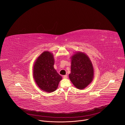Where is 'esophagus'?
I'll use <instances>...</instances> for the list:
<instances>
[{
	"label": "esophagus",
	"instance_id": "esophagus-1",
	"mask_svg": "<svg viewBox=\"0 0 125 125\" xmlns=\"http://www.w3.org/2000/svg\"><path fill=\"white\" fill-rule=\"evenodd\" d=\"M63 78L64 79H67V75H64L63 76Z\"/></svg>",
	"mask_w": 125,
	"mask_h": 125
}]
</instances>
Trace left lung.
Listing matches in <instances>:
<instances>
[{
	"mask_svg": "<svg viewBox=\"0 0 125 125\" xmlns=\"http://www.w3.org/2000/svg\"><path fill=\"white\" fill-rule=\"evenodd\" d=\"M71 68L69 78L77 88L83 89L92 82L94 77L93 67L84 53L78 52L73 55Z\"/></svg>",
	"mask_w": 125,
	"mask_h": 125,
	"instance_id": "left-lung-1",
	"label": "left lung"
}]
</instances>
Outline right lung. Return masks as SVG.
Masks as SVG:
<instances>
[{
    "mask_svg": "<svg viewBox=\"0 0 125 125\" xmlns=\"http://www.w3.org/2000/svg\"><path fill=\"white\" fill-rule=\"evenodd\" d=\"M53 55L49 52H43L38 57L33 66V77L39 87L45 92L55 91L62 77L53 67Z\"/></svg>",
    "mask_w": 125,
    "mask_h": 125,
    "instance_id": "1",
    "label": "right lung"
}]
</instances>
